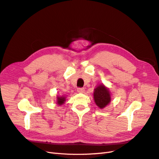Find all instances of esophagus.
I'll return each instance as SVG.
<instances>
[{
	"label": "esophagus",
	"mask_w": 159,
	"mask_h": 159,
	"mask_svg": "<svg viewBox=\"0 0 159 159\" xmlns=\"http://www.w3.org/2000/svg\"><path fill=\"white\" fill-rule=\"evenodd\" d=\"M77 91H78V93H84L85 89L84 88H78V89H77Z\"/></svg>",
	"instance_id": "esophagus-1"
}]
</instances>
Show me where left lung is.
<instances>
[{
	"mask_svg": "<svg viewBox=\"0 0 159 159\" xmlns=\"http://www.w3.org/2000/svg\"><path fill=\"white\" fill-rule=\"evenodd\" d=\"M93 98L95 104L100 109L104 108L111 102V94L109 89L103 84H99L94 89Z\"/></svg>",
	"mask_w": 159,
	"mask_h": 159,
	"instance_id": "obj_1",
	"label": "left lung"
}]
</instances>
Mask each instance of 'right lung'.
<instances>
[{
    "label": "right lung",
    "instance_id": "1",
    "mask_svg": "<svg viewBox=\"0 0 159 159\" xmlns=\"http://www.w3.org/2000/svg\"><path fill=\"white\" fill-rule=\"evenodd\" d=\"M66 101V98L64 97V96H61V97H59L57 96V104L59 105H61L62 104H64Z\"/></svg>",
    "mask_w": 159,
    "mask_h": 159
}]
</instances>
